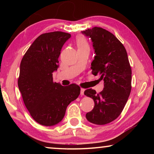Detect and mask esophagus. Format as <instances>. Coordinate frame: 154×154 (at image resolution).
Instances as JSON below:
<instances>
[{
	"mask_svg": "<svg viewBox=\"0 0 154 154\" xmlns=\"http://www.w3.org/2000/svg\"><path fill=\"white\" fill-rule=\"evenodd\" d=\"M84 92H85V89H83V88H81V95H84Z\"/></svg>",
	"mask_w": 154,
	"mask_h": 154,
	"instance_id": "34e87169",
	"label": "esophagus"
}]
</instances>
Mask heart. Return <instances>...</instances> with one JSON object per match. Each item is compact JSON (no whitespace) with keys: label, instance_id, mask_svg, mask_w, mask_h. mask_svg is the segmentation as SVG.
Masks as SVG:
<instances>
[{"label":"heart","instance_id":"heart-1","mask_svg":"<svg viewBox=\"0 0 154 154\" xmlns=\"http://www.w3.org/2000/svg\"><path fill=\"white\" fill-rule=\"evenodd\" d=\"M75 43H76L78 49H79V48H82L86 47V46H88L87 40L85 39V37L82 36V35H79V36H78L76 38Z\"/></svg>","mask_w":154,"mask_h":154}]
</instances>
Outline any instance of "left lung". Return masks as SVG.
Masks as SVG:
<instances>
[{"label":"left lung","mask_w":154,"mask_h":154,"mask_svg":"<svg viewBox=\"0 0 154 154\" xmlns=\"http://www.w3.org/2000/svg\"><path fill=\"white\" fill-rule=\"evenodd\" d=\"M82 33L93 43L95 55L91 63L92 74H100L104 82V89L99 93L92 88L84 92L94 102L86 119L96 125H105L116 119L125 107L132 88L131 66L125 47L113 33L97 26Z\"/></svg>","instance_id":"1"}]
</instances>
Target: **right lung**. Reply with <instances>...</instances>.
Here are the masks:
<instances>
[{
    "label": "right lung",
    "mask_w": 154,
    "mask_h": 154,
    "mask_svg": "<svg viewBox=\"0 0 154 154\" xmlns=\"http://www.w3.org/2000/svg\"><path fill=\"white\" fill-rule=\"evenodd\" d=\"M71 34L62 31L45 33L33 41L20 64L18 87L31 117L43 125L62 121L68 105L75 100L81 88L75 83L62 86L53 81L58 58Z\"/></svg>",
    "instance_id": "right-lung-1"
}]
</instances>
